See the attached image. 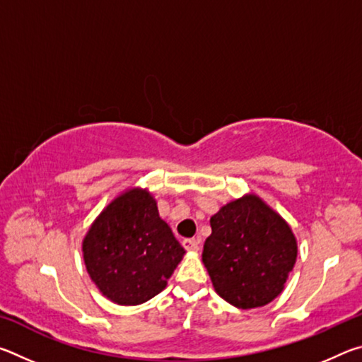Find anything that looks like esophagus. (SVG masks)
I'll return each instance as SVG.
<instances>
[{
  "instance_id": "1",
  "label": "esophagus",
  "mask_w": 362,
  "mask_h": 362,
  "mask_svg": "<svg viewBox=\"0 0 362 362\" xmlns=\"http://www.w3.org/2000/svg\"><path fill=\"white\" fill-rule=\"evenodd\" d=\"M182 244H183V247L189 250V252H196V250L199 249V241L198 240H183Z\"/></svg>"
}]
</instances>
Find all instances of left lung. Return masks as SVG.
Segmentation results:
<instances>
[{"instance_id":"obj_1","label":"left lung","mask_w":362,"mask_h":362,"mask_svg":"<svg viewBox=\"0 0 362 362\" xmlns=\"http://www.w3.org/2000/svg\"><path fill=\"white\" fill-rule=\"evenodd\" d=\"M203 262L220 297L241 310L273 302L297 259L286 220L257 194L225 204L211 217Z\"/></svg>"}]
</instances>
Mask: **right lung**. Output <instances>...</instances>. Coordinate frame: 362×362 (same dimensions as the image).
Here are the masks:
<instances>
[{
    "label": "right lung",
    "mask_w": 362,
    "mask_h": 362,
    "mask_svg": "<svg viewBox=\"0 0 362 362\" xmlns=\"http://www.w3.org/2000/svg\"><path fill=\"white\" fill-rule=\"evenodd\" d=\"M183 255L185 249L159 217L155 198L142 188L115 198L83 240L90 279L118 305H140L158 296Z\"/></svg>",
    "instance_id": "add662e5"
}]
</instances>
